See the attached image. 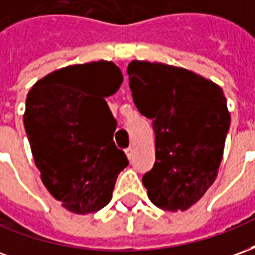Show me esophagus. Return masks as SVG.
Here are the masks:
<instances>
[{"label": "esophagus", "instance_id": "obj_1", "mask_svg": "<svg viewBox=\"0 0 255 255\" xmlns=\"http://www.w3.org/2000/svg\"><path fill=\"white\" fill-rule=\"evenodd\" d=\"M132 153H133L132 147H128V149L126 150V155H127L128 160H131V157H132Z\"/></svg>", "mask_w": 255, "mask_h": 255}]
</instances>
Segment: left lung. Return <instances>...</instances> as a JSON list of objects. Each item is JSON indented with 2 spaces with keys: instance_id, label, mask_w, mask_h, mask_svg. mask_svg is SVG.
I'll use <instances>...</instances> for the list:
<instances>
[{
  "instance_id": "1",
  "label": "left lung",
  "mask_w": 255,
  "mask_h": 255,
  "mask_svg": "<svg viewBox=\"0 0 255 255\" xmlns=\"http://www.w3.org/2000/svg\"><path fill=\"white\" fill-rule=\"evenodd\" d=\"M132 100L151 119L155 162L142 179L157 208L187 210L219 173L231 115L223 89L186 68L133 60Z\"/></svg>"
}]
</instances>
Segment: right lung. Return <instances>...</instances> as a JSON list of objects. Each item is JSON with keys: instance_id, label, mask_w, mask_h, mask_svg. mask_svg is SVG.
<instances>
[{"instance_id": "add662e5", "label": "right lung", "mask_w": 255, "mask_h": 255, "mask_svg": "<svg viewBox=\"0 0 255 255\" xmlns=\"http://www.w3.org/2000/svg\"><path fill=\"white\" fill-rule=\"evenodd\" d=\"M122 83L120 68L101 60L50 72L27 94L23 122L42 183L72 213L105 208L128 165L113 142L116 120L104 100Z\"/></svg>"}]
</instances>
